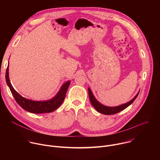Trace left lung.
<instances>
[{
    "label": "left lung",
    "instance_id": "8db88e82",
    "mask_svg": "<svg viewBox=\"0 0 160 160\" xmlns=\"http://www.w3.org/2000/svg\"><path fill=\"white\" fill-rule=\"evenodd\" d=\"M88 96H89V99L90 101L91 102V104H92V106H94V108L96 109L97 111L104 114V115H114V114H116L119 112L120 111L125 109V108H127L128 106H129L134 101L135 99L137 98V97L138 96L139 92L137 94V95L129 102L118 106H115V107H109V106H106L102 104H101L94 97V96L93 95L92 91H91L90 88H88Z\"/></svg>",
    "mask_w": 160,
    "mask_h": 160
}]
</instances>
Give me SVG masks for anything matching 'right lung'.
Masks as SVG:
<instances>
[{"instance_id":"add662e5","label":"right lung","mask_w":160,"mask_h":160,"mask_svg":"<svg viewBox=\"0 0 160 160\" xmlns=\"http://www.w3.org/2000/svg\"><path fill=\"white\" fill-rule=\"evenodd\" d=\"M6 83L17 103L23 109L30 112L36 114L51 112L57 109L62 104L65 98L68 87L70 84V81H68L64 83L61 86L58 94L51 99L43 101H36L23 98L14 90L9 78V64L6 70Z\"/></svg>"}]
</instances>
